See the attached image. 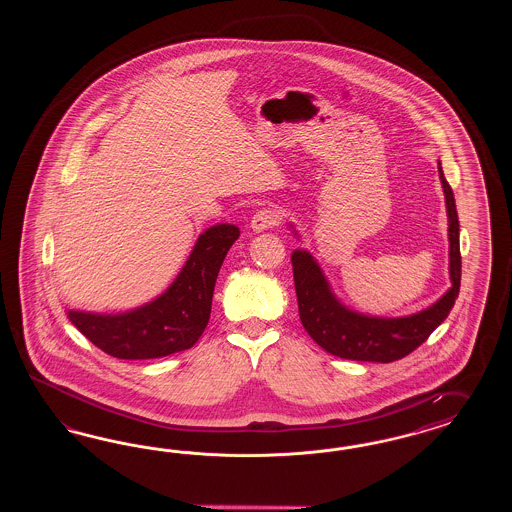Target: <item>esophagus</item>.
Listing matches in <instances>:
<instances>
[{"mask_svg":"<svg viewBox=\"0 0 512 512\" xmlns=\"http://www.w3.org/2000/svg\"><path fill=\"white\" fill-rule=\"evenodd\" d=\"M279 223H281V214L276 208H263L251 217V229L255 233H263L268 229H274V227H278Z\"/></svg>","mask_w":512,"mask_h":512,"instance_id":"1","label":"esophagus"}]
</instances>
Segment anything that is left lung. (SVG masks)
<instances>
[{
    "mask_svg": "<svg viewBox=\"0 0 512 512\" xmlns=\"http://www.w3.org/2000/svg\"><path fill=\"white\" fill-rule=\"evenodd\" d=\"M439 180L443 184L449 217V274L452 285L426 310L392 319L349 310L334 296L321 266L310 253L304 249L293 251L291 263L300 321L326 353L362 362H394L413 353L449 317L454 300L460 293L462 279L460 223L454 193L443 176L441 163Z\"/></svg>",
    "mask_w": 512,
    "mask_h": 512,
    "instance_id": "8db88e82",
    "label": "left lung"
}]
</instances>
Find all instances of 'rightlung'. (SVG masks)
I'll return each mask as SVG.
<instances>
[{
  "instance_id": "1",
  "label": "right lung",
  "mask_w": 512,
  "mask_h": 512,
  "mask_svg": "<svg viewBox=\"0 0 512 512\" xmlns=\"http://www.w3.org/2000/svg\"><path fill=\"white\" fill-rule=\"evenodd\" d=\"M238 236L240 229L229 223L206 229L171 287L137 310L116 315L71 310L67 317L110 357L148 360L186 351L208 325L219 268Z\"/></svg>"
}]
</instances>
